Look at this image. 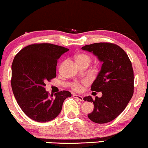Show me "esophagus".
<instances>
[{"instance_id": "1", "label": "esophagus", "mask_w": 148, "mask_h": 148, "mask_svg": "<svg viewBox=\"0 0 148 148\" xmlns=\"http://www.w3.org/2000/svg\"><path fill=\"white\" fill-rule=\"evenodd\" d=\"M73 97H74V98H77L78 100H79L80 101H81V102H83V101H84V99H83V97H82L81 96H79V95L74 94V95H73Z\"/></svg>"}]
</instances>
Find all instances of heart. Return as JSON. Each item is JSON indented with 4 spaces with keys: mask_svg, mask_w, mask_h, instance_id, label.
Wrapping results in <instances>:
<instances>
[{
    "mask_svg": "<svg viewBox=\"0 0 148 148\" xmlns=\"http://www.w3.org/2000/svg\"><path fill=\"white\" fill-rule=\"evenodd\" d=\"M76 62L78 64H80V63H87L89 65V63L91 61V58L86 53H78L76 55L75 57ZM87 82L86 81H80V82H75L71 85V87L73 90L76 91H80L83 89V86L84 85H86Z\"/></svg>",
    "mask_w": 148,
    "mask_h": 148,
    "instance_id": "1",
    "label": "heart"
}]
</instances>
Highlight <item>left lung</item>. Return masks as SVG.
Instances as JSON below:
<instances>
[{
  "instance_id": "obj_1",
  "label": "left lung",
  "mask_w": 148,
  "mask_h": 148,
  "mask_svg": "<svg viewBox=\"0 0 148 148\" xmlns=\"http://www.w3.org/2000/svg\"><path fill=\"white\" fill-rule=\"evenodd\" d=\"M93 52L100 61L101 70L91 85V91H102L101 98L84 100L93 102L94 109L88 117L97 124L109 122L126 108L134 93V72L126 52L113 43H94L82 47Z\"/></svg>"
}]
</instances>
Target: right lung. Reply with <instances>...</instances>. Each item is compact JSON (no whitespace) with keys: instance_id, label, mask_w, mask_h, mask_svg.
I'll list each match as a JSON object with an SVG mask.
<instances>
[{"instance_id":"obj_1","label":"right lung","mask_w":148,"mask_h":148,"mask_svg":"<svg viewBox=\"0 0 148 148\" xmlns=\"http://www.w3.org/2000/svg\"><path fill=\"white\" fill-rule=\"evenodd\" d=\"M68 48L42 43L26 46L15 56L11 84L18 105L29 118L46 122L60 113L63 103L72 94L61 91L50 96L46 83L56 77L57 60Z\"/></svg>"}]
</instances>
